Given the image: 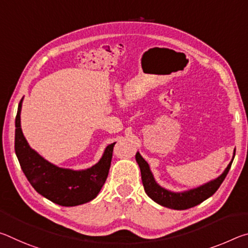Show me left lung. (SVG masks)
I'll return each instance as SVG.
<instances>
[{
  "mask_svg": "<svg viewBox=\"0 0 248 248\" xmlns=\"http://www.w3.org/2000/svg\"><path fill=\"white\" fill-rule=\"evenodd\" d=\"M234 156L235 150L232 161L229 163V165L226 166V169L219 177L210 180V182L201 185V186L184 191H171L166 189L164 187L159 186L154 178V175L150 169L148 162L141 156L139 152H137L136 154V161L140 167L142 184H143L144 190L151 199L155 201L156 203L163 205V207L174 210H186L195 207V205L201 203L205 199L210 198V197L219 189L221 184L223 183L226 175L229 173Z\"/></svg>",
  "mask_w": 248,
  "mask_h": 248,
  "instance_id": "obj_1",
  "label": "left lung"
}]
</instances>
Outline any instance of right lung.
Wrapping results in <instances>:
<instances>
[{"instance_id":"right-lung-1","label":"right lung","mask_w":248,"mask_h":248,"mask_svg":"<svg viewBox=\"0 0 248 248\" xmlns=\"http://www.w3.org/2000/svg\"><path fill=\"white\" fill-rule=\"evenodd\" d=\"M23 98L15 119V153L20 167L35 190L45 198L63 207H75L97 197L110 167L114 143L106 146L99 161L90 169L59 167L31 148L20 127Z\"/></svg>"}]
</instances>
